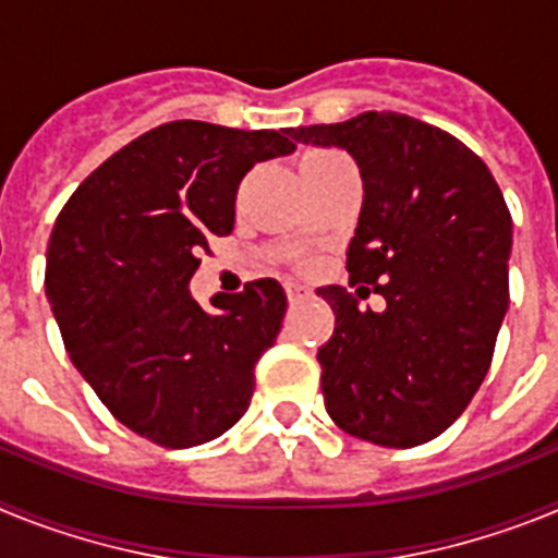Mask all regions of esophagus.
Listing matches in <instances>:
<instances>
[{
  "mask_svg": "<svg viewBox=\"0 0 558 558\" xmlns=\"http://www.w3.org/2000/svg\"><path fill=\"white\" fill-rule=\"evenodd\" d=\"M284 293H288V302L295 304V302H302V299H307L310 290L299 282H288L284 284Z\"/></svg>",
  "mask_w": 558,
  "mask_h": 558,
  "instance_id": "obj_1",
  "label": "esophagus"
}]
</instances>
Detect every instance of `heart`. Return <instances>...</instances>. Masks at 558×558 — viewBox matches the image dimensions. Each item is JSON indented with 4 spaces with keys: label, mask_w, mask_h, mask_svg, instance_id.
<instances>
[{
    "label": "heart",
    "mask_w": 558,
    "mask_h": 558,
    "mask_svg": "<svg viewBox=\"0 0 558 558\" xmlns=\"http://www.w3.org/2000/svg\"><path fill=\"white\" fill-rule=\"evenodd\" d=\"M322 153H327V150H315V153H310V156H322Z\"/></svg>",
    "instance_id": "heart-1"
}]
</instances>
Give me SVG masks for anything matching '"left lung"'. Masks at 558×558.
I'll return each instance as SVG.
<instances>
[{"mask_svg":"<svg viewBox=\"0 0 558 558\" xmlns=\"http://www.w3.org/2000/svg\"><path fill=\"white\" fill-rule=\"evenodd\" d=\"M293 140L343 147L363 179L347 251L357 293L318 290L335 313L318 349L327 413L372 445H425L466 411L492 366L509 310V206L477 153L408 113L366 111L295 128ZM368 292L387 310L360 311Z\"/></svg>","mask_w":558,"mask_h":558,"instance_id":"obj_1","label":"left lung"}]
</instances>
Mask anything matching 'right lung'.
<instances>
[{
    "label": "right lung",
    "mask_w": 558,
    "mask_h": 558,
    "mask_svg": "<svg viewBox=\"0 0 558 558\" xmlns=\"http://www.w3.org/2000/svg\"><path fill=\"white\" fill-rule=\"evenodd\" d=\"M282 131L175 120L102 161L49 236L44 288L63 347L117 422L184 450L223 436L248 411L254 366L282 329L276 279L192 302L209 236L234 229L245 172L288 156Z\"/></svg>",
    "instance_id": "obj_1"
}]
</instances>
